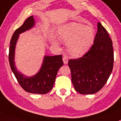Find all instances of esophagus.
Wrapping results in <instances>:
<instances>
[{
    "mask_svg": "<svg viewBox=\"0 0 121 121\" xmlns=\"http://www.w3.org/2000/svg\"><path fill=\"white\" fill-rule=\"evenodd\" d=\"M63 62H64V64H65V65L67 64V63H68V58H67V56H63Z\"/></svg>",
    "mask_w": 121,
    "mask_h": 121,
    "instance_id": "esophagus-1",
    "label": "esophagus"
}]
</instances>
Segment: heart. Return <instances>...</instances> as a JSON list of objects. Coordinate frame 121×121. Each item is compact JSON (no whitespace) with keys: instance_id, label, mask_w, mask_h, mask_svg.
Listing matches in <instances>:
<instances>
[{"instance_id":"b5f03b06","label":"heart","mask_w":121,"mask_h":121,"mask_svg":"<svg viewBox=\"0 0 121 121\" xmlns=\"http://www.w3.org/2000/svg\"><path fill=\"white\" fill-rule=\"evenodd\" d=\"M60 40L67 42L68 51L75 56H81L86 53L93 44L95 31L91 25L84 26L78 23H70L60 27L57 31ZM54 45H58V42L53 39L51 41Z\"/></svg>"}]
</instances>
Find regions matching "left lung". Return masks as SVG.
<instances>
[{"mask_svg": "<svg viewBox=\"0 0 121 121\" xmlns=\"http://www.w3.org/2000/svg\"><path fill=\"white\" fill-rule=\"evenodd\" d=\"M98 31L89 51L77 59H70L72 82L81 94H93L106 83L113 67V43L104 27L98 23Z\"/></svg>", "mask_w": 121, "mask_h": 121, "instance_id": "1", "label": "left lung"}]
</instances>
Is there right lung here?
Returning <instances> with one entry per match:
<instances>
[{"label": "right lung", "mask_w": 121, "mask_h": 121, "mask_svg": "<svg viewBox=\"0 0 121 121\" xmlns=\"http://www.w3.org/2000/svg\"><path fill=\"white\" fill-rule=\"evenodd\" d=\"M34 23L33 16H30L20 28L15 31L11 39L8 57L13 73L20 86L26 92L35 94H46L52 89L58 69L63 66L61 55L44 56L40 71L32 77H26L19 73L14 66L15 47L19 34L31 29Z\"/></svg>", "instance_id": "add662e5"}]
</instances>
